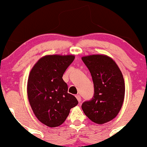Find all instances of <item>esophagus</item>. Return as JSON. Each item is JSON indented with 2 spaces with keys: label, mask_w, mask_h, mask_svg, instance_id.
Returning <instances> with one entry per match:
<instances>
[{
  "label": "esophagus",
  "mask_w": 147,
  "mask_h": 147,
  "mask_svg": "<svg viewBox=\"0 0 147 147\" xmlns=\"http://www.w3.org/2000/svg\"><path fill=\"white\" fill-rule=\"evenodd\" d=\"M76 97L77 99H78V102H80V101H81V97H80V94H76Z\"/></svg>",
  "instance_id": "1"
}]
</instances>
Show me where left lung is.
<instances>
[{"label": "left lung", "mask_w": 147, "mask_h": 147, "mask_svg": "<svg viewBox=\"0 0 147 147\" xmlns=\"http://www.w3.org/2000/svg\"><path fill=\"white\" fill-rule=\"evenodd\" d=\"M94 83L92 99L82 104V109L92 122L103 124L119 113L125 97V82L119 67L109 57L92 55L82 57Z\"/></svg>", "instance_id": "obj_1"}]
</instances>
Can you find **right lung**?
<instances>
[{
	"label": "right lung",
	"instance_id": "1",
	"mask_svg": "<svg viewBox=\"0 0 147 147\" xmlns=\"http://www.w3.org/2000/svg\"><path fill=\"white\" fill-rule=\"evenodd\" d=\"M74 58V55H45L30 71L27 82L30 105L38 121L48 127L62 124L71 109L78 104L68 93L67 84L62 78Z\"/></svg>",
	"mask_w": 147,
	"mask_h": 147
}]
</instances>
